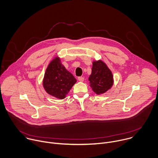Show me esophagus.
Returning a JSON list of instances; mask_svg holds the SVG:
<instances>
[{
	"label": "esophagus",
	"mask_w": 158,
	"mask_h": 158,
	"mask_svg": "<svg viewBox=\"0 0 158 158\" xmlns=\"http://www.w3.org/2000/svg\"><path fill=\"white\" fill-rule=\"evenodd\" d=\"M78 81H80V82H83L84 81V77H78Z\"/></svg>",
	"instance_id": "1"
}]
</instances>
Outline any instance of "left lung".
<instances>
[{
    "mask_svg": "<svg viewBox=\"0 0 158 158\" xmlns=\"http://www.w3.org/2000/svg\"><path fill=\"white\" fill-rule=\"evenodd\" d=\"M91 87L94 93H106L113 85V76L106 64L101 60L93 63L92 73L89 77Z\"/></svg>",
    "mask_w": 158,
    "mask_h": 158,
    "instance_id": "1",
    "label": "left lung"
}]
</instances>
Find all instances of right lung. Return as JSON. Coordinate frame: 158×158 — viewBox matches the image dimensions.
Wrapping results in <instances>:
<instances>
[{"mask_svg":"<svg viewBox=\"0 0 158 158\" xmlns=\"http://www.w3.org/2000/svg\"><path fill=\"white\" fill-rule=\"evenodd\" d=\"M76 81V78L61 64L60 59L57 57L48 67L43 85L48 94L62 99L65 98Z\"/></svg>","mask_w":158,"mask_h":158,"instance_id":"add662e5","label":"right lung"}]
</instances>
